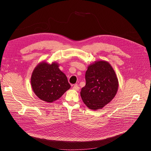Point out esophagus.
Masks as SVG:
<instances>
[{"label": "esophagus", "mask_w": 151, "mask_h": 151, "mask_svg": "<svg viewBox=\"0 0 151 151\" xmlns=\"http://www.w3.org/2000/svg\"><path fill=\"white\" fill-rule=\"evenodd\" d=\"M73 89L75 90V91H79V89H80V87H79L77 84L73 86Z\"/></svg>", "instance_id": "obj_1"}]
</instances>
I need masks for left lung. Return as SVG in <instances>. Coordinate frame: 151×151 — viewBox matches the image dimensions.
<instances>
[{
  "label": "left lung",
  "instance_id": "left-lung-1",
  "mask_svg": "<svg viewBox=\"0 0 151 151\" xmlns=\"http://www.w3.org/2000/svg\"><path fill=\"white\" fill-rule=\"evenodd\" d=\"M86 86L80 92L84 104L90 109L104 108L117 93L119 82L112 66L105 60L90 64L85 75Z\"/></svg>",
  "mask_w": 151,
  "mask_h": 151
}]
</instances>
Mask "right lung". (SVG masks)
<instances>
[{
	"label": "right lung",
	"instance_id": "right-lung-1",
	"mask_svg": "<svg viewBox=\"0 0 151 151\" xmlns=\"http://www.w3.org/2000/svg\"><path fill=\"white\" fill-rule=\"evenodd\" d=\"M30 83L36 96L47 103L58 100L71 87L55 62L38 63L32 73Z\"/></svg>",
	"mask_w": 151,
	"mask_h": 151
}]
</instances>
